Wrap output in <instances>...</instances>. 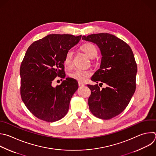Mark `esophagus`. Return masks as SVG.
I'll return each instance as SVG.
<instances>
[{
	"label": "esophagus",
	"instance_id": "34e87169",
	"mask_svg": "<svg viewBox=\"0 0 156 156\" xmlns=\"http://www.w3.org/2000/svg\"><path fill=\"white\" fill-rule=\"evenodd\" d=\"M78 85H79V86H85V84H84L81 82H78Z\"/></svg>",
	"mask_w": 156,
	"mask_h": 156
}]
</instances>
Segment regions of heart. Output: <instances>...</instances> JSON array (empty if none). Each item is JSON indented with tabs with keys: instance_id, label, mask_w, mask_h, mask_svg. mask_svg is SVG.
<instances>
[{
	"instance_id": "1",
	"label": "heart",
	"mask_w": 156,
	"mask_h": 156,
	"mask_svg": "<svg viewBox=\"0 0 156 156\" xmlns=\"http://www.w3.org/2000/svg\"><path fill=\"white\" fill-rule=\"evenodd\" d=\"M80 49L90 59L95 58L98 53L97 47L91 43H86L83 44L80 47ZM72 58L73 53L71 51H68L64 59V64L66 67L69 68H70L72 67ZM91 75L92 72L90 70L83 69H76L74 72L70 74V76L72 78L75 79L79 82H84Z\"/></svg>"
}]
</instances>
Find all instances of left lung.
<instances>
[{"instance_id":"1","label":"left lung","mask_w":156,"mask_h":156,"mask_svg":"<svg viewBox=\"0 0 156 156\" xmlns=\"http://www.w3.org/2000/svg\"><path fill=\"white\" fill-rule=\"evenodd\" d=\"M82 39L96 44L101 55L100 69L91 80L107 85L102 89L98 84L87 85L91 90L89 110L97 118L112 119L125 110L135 91L137 66L132 50L123 40L108 33L83 35Z\"/></svg>"}]
</instances>
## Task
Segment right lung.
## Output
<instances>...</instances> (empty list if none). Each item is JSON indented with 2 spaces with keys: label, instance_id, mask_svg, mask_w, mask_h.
Wrapping results in <instances>:
<instances>
[{
  "label": "right lung",
  "instance_id": "right-lung-1",
  "mask_svg": "<svg viewBox=\"0 0 156 156\" xmlns=\"http://www.w3.org/2000/svg\"><path fill=\"white\" fill-rule=\"evenodd\" d=\"M81 38L50 34L28 48L20 67L21 95L27 109L37 118L52 122L67 115L78 83L71 78H66L56 87L52 83L58 76L65 78V55Z\"/></svg>",
  "mask_w": 156,
  "mask_h": 156
}]
</instances>
